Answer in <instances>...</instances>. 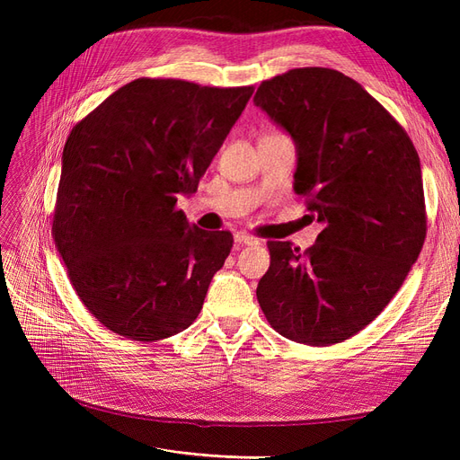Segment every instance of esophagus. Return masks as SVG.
<instances>
[{
    "label": "esophagus",
    "mask_w": 460,
    "mask_h": 460,
    "mask_svg": "<svg viewBox=\"0 0 460 460\" xmlns=\"http://www.w3.org/2000/svg\"><path fill=\"white\" fill-rule=\"evenodd\" d=\"M234 240H235V243H238V245H259L261 243L259 238H255V235H249L245 232L235 234Z\"/></svg>",
    "instance_id": "34e87169"
}]
</instances>
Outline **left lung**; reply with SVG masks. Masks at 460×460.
Listing matches in <instances>:
<instances>
[{"label":"left lung","mask_w":460,"mask_h":460,"mask_svg":"<svg viewBox=\"0 0 460 460\" xmlns=\"http://www.w3.org/2000/svg\"><path fill=\"white\" fill-rule=\"evenodd\" d=\"M297 149L296 191L324 222L313 247L269 242L257 286L269 324L326 347L368 326L419 259L426 240L420 159L405 128L340 71L291 68L253 97Z\"/></svg>","instance_id":"8db88e82"}]
</instances>
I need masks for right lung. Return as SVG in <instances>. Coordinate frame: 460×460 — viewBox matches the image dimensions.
Segmentation results:
<instances>
[{"label":"right lung","mask_w":460,"mask_h":460,"mask_svg":"<svg viewBox=\"0 0 460 460\" xmlns=\"http://www.w3.org/2000/svg\"><path fill=\"white\" fill-rule=\"evenodd\" d=\"M253 86L137 78L75 124L63 149L53 240L84 307L136 341L198 318L232 234L188 225L198 190Z\"/></svg>","instance_id":"obj_1"}]
</instances>
